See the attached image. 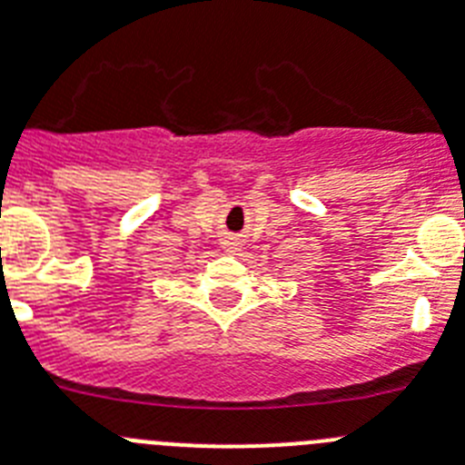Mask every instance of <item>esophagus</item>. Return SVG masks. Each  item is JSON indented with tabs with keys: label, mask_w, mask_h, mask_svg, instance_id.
<instances>
[{
	"label": "esophagus",
	"mask_w": 465,
	"mask_h": 465,
	"mask_svg": "<svg viewBox=\"0 0 465 465\" xmlns=\"http://www.w3.org/2000/svg\"><path fill=\"white\" fill-rule=\"evenodd\" d=\"M223 245H224V250H227V252H236V250H241V241H238V238H233V236L224 238Z\"/></svg>",
	"instance_id": "1"
}]
</instances>
